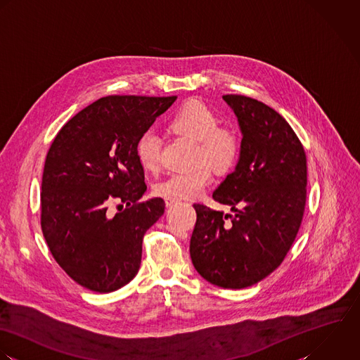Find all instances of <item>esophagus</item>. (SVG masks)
I'll list each match as a JSON object with an SVG mask.
<instances>
[{
	"label": "esophagus",
	"mask_w": 360,
	"mask_h": 360,
	"mask_svg": "<svg viewBox=\"0 0 360 360\" xmlns=\"http://www.w3.org/2000/svg\"><path fill=\"white\" fill-rule=\"evenodd\" d=\"M175 203H178V200H176V199L165 198V206H167V207H171V206H172V205H175Z\"/></svg>",
	"instance_id": "34e87169"
}]
</instances>
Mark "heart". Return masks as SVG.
Returning <instances> with one entry per match:
<instances>
[{
  "mask_svg": "<svg viewBox=\"0 0 360 360\" xmlns=\"http://www.w3.org/2000/svg\"><path fill=\"white\" fill-rule=\"evenodd\" d=\"M169 128L178 135L199 142V160L209 162L217 171H228L238 161L242 151V136L232 125H218L216 112L200 100L184 103L169 120ZM136 155L142 168L155 172L161 164V139L147 131L136 143ZM213 182L209 167L192 172L172 174L155 184L154 193L171 199L199 198Z\"/></svg>",
  "mask_w": 360,
  "mask_h": 360,
  "instance_id": "obj_1",
  "label": "heart"
}]
</instances>
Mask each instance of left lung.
Wrapping results in <instances>:
<instances>
[{"instance_id": "8db88e82", "label": "left lung", "mask_w": 360, "mask_h": 360, "mask_svg": "<svg viewBox=\"0 0 360 360\" xmlns=\"http://www.w3.org/2000/svg\"><path fill=\"white\" fill-rule=\"evenodd\" d=\"M242 131L235 171L213 199L224 214L195 203L191 257L198 273L217 287L242 289L270 276L285 259L306 205V153L290 125L255 98L225 94Z\"/></svg>"}]
</instances>
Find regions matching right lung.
<instances>
[{
    "label": "right lung",
    "mask_w": 360,
    "mask_h": 360,
    "mask_svg": "<svg viewBox=\"0 0 360 360\" xmlns=\"http://www.w3.org/2000/svg\"><path fill=\"white\" fill-rule=\"evenodd\" d=\"M176 96H107L72 117L49 148L41 179V231L79 285L107 293L138 274L146 231L164 214L147 186L136 143ZM112 202L127 207L111 217Z\"/></svg>",
    "instance_id": "right-lung-1"
}]
</instances>
